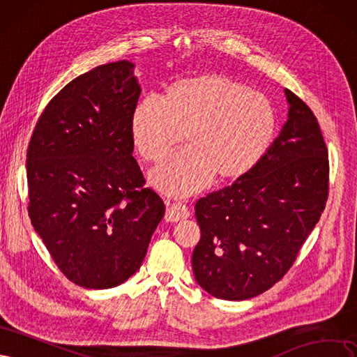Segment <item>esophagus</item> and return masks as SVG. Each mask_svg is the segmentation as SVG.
Instances as JSON below:
<instances>
[{"instance_id": "esophagus-1", "label": "esophagus", "mask_w": 357, "mask_h": 357, "mask_svg": "<svg viewBox=\"0 0 357 357\" xmlns=\"http://www.w3.org/2000/svg\"><path fill=\"white\" fill-rule=\"evenodd\" d=\"M166 204H167V209H166L165 220L167 222H178L182 220H187V218L190 216V211L183 203L166 202Z\"/></svg>"}]
</instances>
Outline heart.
I'll return each instance as SVG.
<instances>
[{"label":"heart","mask_w":357,"mask_h":357,"mask_svg":"<svg viewBox=\"0 0 357 357\" xmlns=\"http://www.w3.org/2000/svg\"><path fill=\"white\" fill-rule=\"evenodd\" d=\"M278 132L271 100L221 74H200L172 84L165 99L146 98L130 119L137 153L158 165L179 145L188 146L153 174V182L169 194L188 195L216 178L237 179L254 167Z\"/></svg>","instance_id":"1"}]
</instances>
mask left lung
I'll return each instance as SVG.
<instances>
[{
    "instance_id": "1",
    "label": "left lung",
    "mask_w": 357,
    "mask_h": 357,
    "mask_svg": "<svg viewBox=\"0 0 357 357\" xmlns=\"http://www.w3.org/2000/svg\"><path fill=\"white\" fill-rule=\"evenodd\" d=\"M280 135L248 174L195 203L192 273L220 300L254 298L278 283L325 209L329 160L313 111L291 90Z\"/></svg>"
}]
</instances>
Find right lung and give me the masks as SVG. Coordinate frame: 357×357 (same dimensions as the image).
I'll return each mask as SVG.
<instances>
[{"label":"right lung","instance_id":"add662e5","mask_svg":"<svg viewBox=\"0 0 357 357\" xmlns=\"http://www.w3.org/2000/svg\"><path fill=\"white\" fill-rule=\"evenodd\" d=\"M135 65L96 66L43 111L26 153L28 213L68 280L109 289L146 255L165 215L133 154L130 119L141 95Z\"/></svg>","mask_w":357,"mask_h":357}]
</instances>
